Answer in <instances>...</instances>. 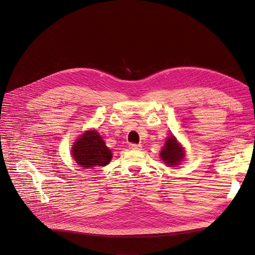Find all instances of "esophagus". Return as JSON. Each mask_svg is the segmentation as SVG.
I'll return each instance as SVG.
<instances>
[{"label": "esophagus", "mask_w": 255, "mask_h": 255, "mask_svg": "<svg viewBox=\"0 0 255 255\" xmlns=\"http://www.w3.org/2000/svg\"><path fill=\"white\" fill-rule=\"evenodd\" d=\"M129 148L131 150H140L141 149V145L140 144H136V143H130L129 144Z\"/></svg>", "instance_id": "esophagus-1"}]
</instances>
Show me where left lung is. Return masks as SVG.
Instances as JSON below:
<instances>
[{
  "label": "left lung",
  "mask_w": 255,
  "mask_h": 255,
  "mask_svg": "<svg viewBox=\"0 0 255 255\" xmlns=\"http://www.w3.org/2000/svg\"><path fill=\"white\" fill-rule=\"evenodd\" d=\"M160 156H161L163 162H165L169 166H175L182 161V159L184 158V151L176 140V138L170 136L166 140L164 148L162 149L161 153H160Z\"/></svg>",
  "instance_id": "8db88e82"
}]
</instances>
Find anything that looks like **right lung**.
<instances>
[{
	"instance_id": "1",
	"label": "right lung",
	"mask_w": 255,
	"mask_h": 255,
	"mask_svg": "<svg viewBox=\"0 0 255 255\" xmlns=\"http://www.w3.org/2000/svg\"><path fill=\"white\" fill-rule=\"evenodd\" d=\"M72 155L76 163L84 168L105 166L113 157L112 151L95 130L87 131L79 137L72 148Z\"/></svg>"
}]
</instances>
